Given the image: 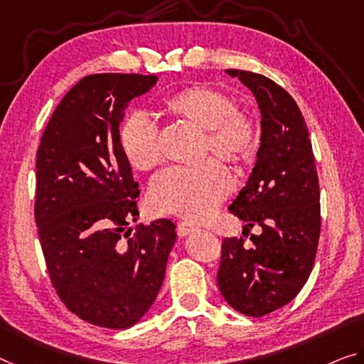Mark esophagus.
<instances>
[{
    "label": "esophagus",
    "instance_id": "obj_1",
    "mask_svg": "<svg viewBox=\"0 0 364 364\" xmlns=\"http://www.w3.org/2000/svg\"><path fill=\"white\" fill-rule=\"evenodd\" d=\"M195 228L193 225H190V223H187V221H181L177 225V234L181 237H183V236H187V234H190V232H193L195 231Z\"/></svg>",
    "mask_w": 364,
    "mask_h": 364
}]
</instances>
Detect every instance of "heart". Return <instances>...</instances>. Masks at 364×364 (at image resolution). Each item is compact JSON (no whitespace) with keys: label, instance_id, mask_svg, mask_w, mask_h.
<instances>
[{"label":"heart","instance_id":"1","mask_svg":"<svg viewBox=\"0 0 364 364\" xmlns=\"http://www.w3.org/2000/svg\"><path fill=\"white\" fill-rule=\"evenodd\" d=\"M166 109L205 130V154L213 153L229 164H240L252 158L259 146V130L254 120L226 94L215 89L193 86L166 99ZM122 153L133 169H153L163 159L159 128L143 110L127 115L119 132ZM232 190V178L216 159L197 167H167L149 183L148 205L154 213L177 215L198 221L208 218Z\"/></svg>","mask_w":364,"mask_h":364}]
</instances>
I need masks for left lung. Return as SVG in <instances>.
<instances>
[{"label": "left lung", "mask_w": 364, "mask_h": 364, "mask_svg": "<svg viewBox=\"0 0 364 364\" xmlns=\"http://www.w3.org/2000/svg\"><path fill=\"white\" fill-rule=\"evenodd\" d=\"M257 99L260 148L245 187L229 211L259 226L252 244L226 237L218 287L240 314L262 317L279 309L304 287L314 267L321 234V192L309 130L294 99L275 81L252 71L226 70Z\"/></svg>", "instance_id": "left-lung-1"}]
</instances>
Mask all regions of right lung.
Wrapping results in <instances>:
<instances>
[{
  "label": "right lung",
  "instance_id": "add662e5",
  "mask_svg": "<svg viewBox=\"0 0 364 364\" xmlns=\"http://www.w3.org/2000/svg\"><path fill=\"white\" fill-rule=\"evenodd\" d=\"M154 75L85 76L55 109L36 161V223L47 270L65 306L99 327L127 328L146 314L164 282L176 225L138 226L139 190L119 128Z\"/></svg>",
  "mask_w": 364,
  "mask_h": 364
}]
</instances>
